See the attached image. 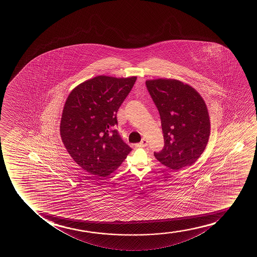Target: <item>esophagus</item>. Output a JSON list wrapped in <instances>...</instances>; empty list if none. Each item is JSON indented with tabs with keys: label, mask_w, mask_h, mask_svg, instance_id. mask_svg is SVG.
Listing matches in <instances>:
<instances>
[{
	"label": "esophagus",
	"mask_w": 257,
	"mask_h": 257,
	"mask_svg": "<svg viewBox=\"0 0 257 257\" xmlns=\"http://www.w3.org/2000/svg\"><path fill=\"white\" fill-rule=\"evenodd\" d=\"M148 146V141L146 139H142V141L137 145V147L140 148H143V147H147Z\"/></svg>",
	"instance_id": "1"
}]
</instances>
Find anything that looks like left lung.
<instances>
[{
    "label": "left lung",
    "mask_w": 257,
    "mask_h": 257,
    "mask_svg": "<svg viewBox=\"0 0 257 257\" xmlns=\"http://www.w3.org/2000/svg\"><path fill=\"white\" fill-rule=\"evenodd\" d=\"M158 108L165 145L155 158L169 169L179 170L197 162L207 146L211 123L207 106L190 85L176 79L146 81Z\"/></svg>",
    "instance_id": "obj_1"
}]
</instances>
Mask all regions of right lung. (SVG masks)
Masks as SVG:
<instances>
[{"mask_svg": "<svg viewBox=\"0 0 257 257\" xmlns=\"http://www.w3.org/2000/svg\"><path fill=\"white\" fill-rule=\"evenodd\" d=\"M137 76L99 75L70 92L60 120V137L74 162L102 179L117 169L132 148L116 130V112Z\"/></svg>", "mask_w": 257, "mask_h": 257, "instance_id": "add662e5", "label": "right lung"}]
</instances>
